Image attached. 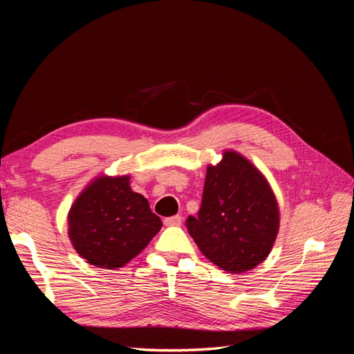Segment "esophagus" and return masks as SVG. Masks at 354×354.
<instances>
[{
    "label": "esophagus",
    "mask_w": 354,
    "mask_h": 354,
    "mask_svg": "<svg viewBox=\"0 0 354 354\" xmlns=\"http://www.w3.org/2000/svg\"><path fill=\"white\" fill-rule=\"evenodd\" d=\"M181 218L180 216H173V217H167L165 220H164V224L165 226H180L181 224Z\"/></svg>",
    "instance_id": "obj_1"
}]
</instances>
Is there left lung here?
<instances>
[{"label": "left lung", "mask_w": 354, "mask_h": 354, "mask_svg": "<svg viewBox=\"0 0 354 354\" xmlns=\"http://www.w3.org/2000/svg\"><path fill=\"white\" fill-rule=\"evenodd\" d=\"M279 221V205L261 171L241 153L224 151L217 165L207 167L201 209L186 224L211 263L243 273L270 254Z\"/></svg>", "instance_id": "left-lung-1"}]
</instances>
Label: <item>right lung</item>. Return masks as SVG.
Segmentation results:
<instances>
[{"label": "right lung", "instance_id": "add662e5", "mask_svg": "<svg viewBox=\"0 0 354 354\" xmlns=\"http://www.w3.org/2000/svg\"><path fill=\"white\" fill-rule=\"evenodd\" d=\"M68 234L87 263L115 270L131 261L162 227L147 199L136 194L130 176H99L75 199Z\"/></svg>", "mask_w": 354, "mask_h": 354}]
</instances>
